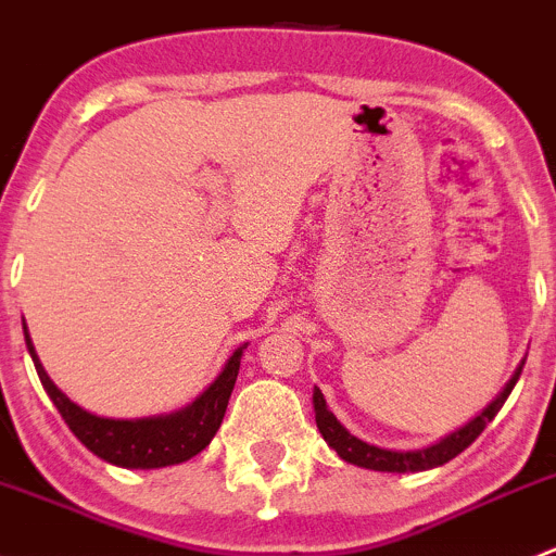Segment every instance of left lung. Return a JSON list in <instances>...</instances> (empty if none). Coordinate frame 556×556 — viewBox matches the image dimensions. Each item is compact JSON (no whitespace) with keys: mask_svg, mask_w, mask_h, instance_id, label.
I'll list each match as a JSON object with an SVG mask.
<instances>
[{"mask_svg":"<svg viewBox=\"0 0 556 556\" xmlns=\"http://www.w3.org/2000/svg\"><path fill=\"white\" fill-rule=\"evenodd\" d=\"M521 368L511 377V382L506 384V390L497 395V401H492L473 422H468L465 428H459L457 433L446 435L444 441L439 444L428 446V450H417V452H390V450H379V446L366 444V441L355 439L333 414L328 412L325 406V397L323 392L314 387V417H317V428L323 433V439L328 441L330 450L339 452L341 459L352 465H361V468H371V470H387V473H408V470H428L435 468V465H444L450 463L452 457H457L459 452L468 450L476 439L481 435V430L495 419V414L501 412V406L506 403V397L511 395L514 384H517Z\"/></svg>","mask_w":556,"mask_h":556,"instance_id":"8db88e82","label":"left lung"}]
</instances>
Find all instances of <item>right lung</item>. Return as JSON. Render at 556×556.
<instances>
[{"mask_svg": "<svg viewBox=\"0 0 556 556\" xmlns=\"http://www.w3.org/2000/svg\"><path fill=\"white\" fill-rule=\"evenodd\" d=\"M24 336L31 361H35L39 382H42L53 406L64 417V422L70 425L72 433L97 457L112 465H121V468H164V465L185 463V459L195 457L204 446H210L223 417H226L228 397H231L233 384H237L239 363H242L244 352V346H239L231 361L226 363L220 377L210 384V390L195 397L182 412L148 419H106L88 414L86 408L72 403L59 387L50 382L35 346H31L29 333H26V325Z\"/></svg>", "mask_w": 556, "mask_h": 556, "instance_id": "1", "label": "right lung"}]
</instances>
